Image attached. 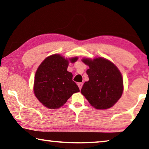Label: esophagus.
I'll use <instances>...</instances> for the list:
<instances>
[{
  "label": "esophagus",
  "instance_id": "obj_1",
  "mask_svg": "<svg viewBox=\"0 0 149 149\" xmlns=\"http://www.w3.org/2000/svg\"><path fill=\"white\" fill-rule=\"evenodd\" d=\"M77 85H78V87H79V89H80V90L81 89L82 86H83V84H82V83H78V84H77Z\"/></svg>",
  "mask_w": 149,
  "mask_h": 149
}]
</instances>
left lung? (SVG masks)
Listing matches in <instances>:
<instances>
[{"label": "left lung", "instance_id": "8db88e82", "mask_svg": "<svg viewBox=\"0 0 149 149\" xmlns=\"http://www.w3.org/2000/svg\"><path fill=\"white\" fill-rule=\"evenodd\" d=\"M89 65L87 70L89 81L85 82L81 92L96 109L112 107L123 93V79L119 70L107 59H83Z\"/></svg>", "mask_w": 149, "mask_h": 149}]
</instances>
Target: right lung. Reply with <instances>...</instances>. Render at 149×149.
Returning <instances> with one entry per match:
<instances>
[{
    "label": "right lung",
    "mask_w": 149,
    "mask_h": 149,
    "mask_svg": "<svg viewBox=\"0 0 149 149\" xmlns=\"http://www.w3.org/2000/svg\"><path fill=\"white\" fill-rule=\"evenodd\" d=\"M77 58L70 59L75 62ZM68 60L59 54L47 57L37 69L35 76L34 93L45 107L58 108L79 89L72 80L73 75L67 71Z\"/></svg>",
    "instance_id": "add662e5"
}]
</instances>
